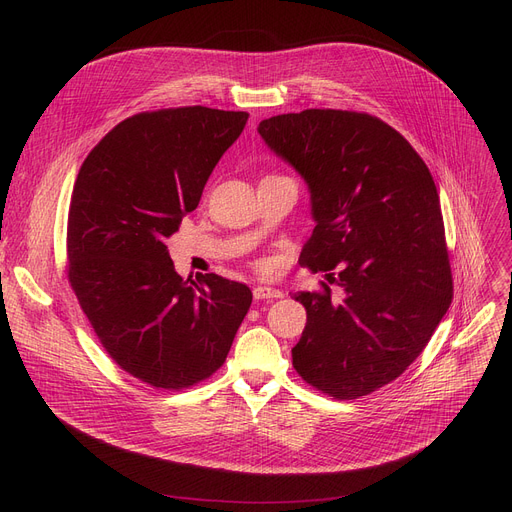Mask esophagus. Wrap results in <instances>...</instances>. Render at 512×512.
I'll use <instances>...</instances> for the list:
<instances>
[{
	"instance_id": "esophagus-1",
	"label": "esophagus",
	"mask_w": 512,
	"mask_h": 512,
	"mask_svg": "<svg viewBox=\"0 0 512 512\" xmlns=\"http://www.w3.org/2000/svg\"><path fill=\"white\" fill-rule=\"evenodd\" d=\"M253 297L257 301H267V299H282V290L274 288V286H265V284H259L253 288Z\"/></svg>"
}]
</instances>
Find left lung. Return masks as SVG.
I'll list each match as a JSON object with an SVG mask.
<instances>
[{
  "label": "left lung",
  "mask_w": 512,
  "mask_h": 512,
  "mask_svg": "<svg viewBox=\"0 0 512 512\" xmlns=\"http://www.w3.org/2000/svg\"><path fill=\"white\" fill-rule=\"evenodd\" d=\"M257 132L305 180L311 238L299 263L338 282L297 292L307 326L292 365L313 388L359 398L405 371L452 301L440 197L432 174L392 126L359 112L305 110Z\"/></svg>",
  "instance_id": "obj_1"
}]
</instances>
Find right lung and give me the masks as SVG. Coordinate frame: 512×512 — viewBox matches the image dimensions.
I'll return each instance as SVG.
<instances>
[{"instance_id":"add662e5","label":"right lung","mask_w":512,"mask_h":512,"mask_svg":"<svg viewBox=\"0 0 512 512\" xmlns=\"http://www.w3.org/2000/svg\"><path fill=\"white\" fill-rule=\"evenodd\" d=\"M247 120L203 105L137 114L105 134L74 182L72 290L107 355L155 388L218 371L251 307L245 284L180 278L166 247Z\"/></svg>"}]
</instances>
